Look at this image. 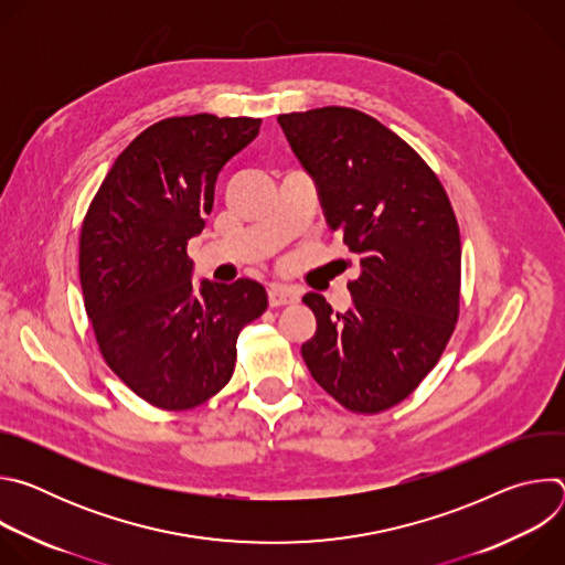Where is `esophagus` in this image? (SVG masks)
I'll list each match as a JSON object with an SVG mask.
<instances>
[{"instance_id":"34e87169","label":"esophagus","mask_w":565,"mask_h":565,"mask_svg":"<svg viewBox=\"0 0 565 565\" xmlns=\"http://www.w3.org/2000/svg\"><path fill=\"white\" fill-rule=\"evenodd\" d=\"M268 301H270V306H286V303H295V301H299V290H295L292 286L273 284V286L268 288Z\"/></svg>"}]
</instances>
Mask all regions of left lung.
<instances>
[{
    "label": "left lung",
    "instance_id": "obj_1",
    "mask_svg": "<svg viewBox=\"0 0 565 565\" xmlns=\"http://www.w3.org/2000/svg\"><path fill=\"white\" fill-rule=\"evenodd\" d=\"M331 230L360 259L353 306L306 292L317 331L301 344L315 382L355 414L405 399L436 366L458 319L460 234L425 160L375 118L321 107L277 118Z\"/></svg>",
    "mask_w": 565,
    "mask_h": 565
}]
</instances>
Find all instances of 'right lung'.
I'll return each mask as SVG.
<instances>
[{
    "instance_id": "1",
    "label": "right lung",
    "mask_w": 565,
    "mask_h": 565,
    "mask_svg": "<svg viewBox=\"0 0 565 565\" xmlns=\"http://www.w3.org/2000/svg\"><path fill=\"white\" fill-rule=\"evenodd\" d=\"M259 118L160 120L116 158L79 232V284L109 369L158 409L203 405L234 373L236 338L268 308L255 279L192 284L188 241L216 177Z\"/></svg>"
}]
</instances>
